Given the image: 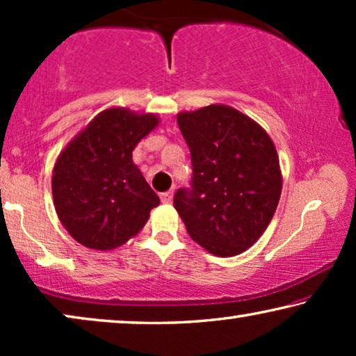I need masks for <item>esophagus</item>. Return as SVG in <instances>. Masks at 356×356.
I'll return each mask as SVG.
<instances>
[{"label": "esophagus", "mask_w": 356, "mask_h": 356, "mask_svg": "<svg viewBox=\"0 0 356 356\" xmlns=\"http://www.w3.org/2000/svg\"><path fill=\"white\" fill-rule=\"evenodd\" d=\"M172 199H173V191H167V193L160 194V201H162L163 204H170L172 202Z\"/></svg>", "instance_id": "34e87169"}]
</instances>
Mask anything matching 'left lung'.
<instances>
[{"instance_id":"8db88e82","label":"left lung","mask_w":356,"mask_h":356,"mask_svg":"<svg viewBox=\"0 0 356 356\" xmlns=\"http://www.w3.org/2000/svg\"><path fill=\"white\" fill-rule=\"evenodd\" d=\"M191 152V188L173 206L196 243L216 256L254 245L269 225L282 193L275 145L259 124L225 105L178 115Z\"/></svg>"}]
</instances>
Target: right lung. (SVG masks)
I'll return each mask as SVG.
<instances>
[{
  "instance_id": "1",
  "label": "right lung",
  "mask_w": 356,
  "mask_h": 356,
  "mask_svg": "<svg viewBox=\"0 0 356 356\" xmlns=\"http://www.w3.org/2000/svg\"><path fill=\"white\" fill-rule=\"evenodd\" d=\"M159 120L124 108L102 111L63 150L53 168L58 217L81 245L106 251L138 235L160 204L133 163V150Z\"/></svg>"
}]
</instances>
